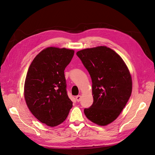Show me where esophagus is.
<instances>
[{"instance_id": "obj_1", "label": "esophagus", "mask_w": 155, "mask_h": 155, "mask_svg": "<svg viewBox=\"0 0 155 155\" xmlns=\"http://www.w3.org/2000/svg\"><path fill=\"white\" fill-rule=\"evenodd\" d=\"M81 96L80 95H78V96H76V101H78V102H79V101L81 100Z\"/></svg>"}]
</instances>
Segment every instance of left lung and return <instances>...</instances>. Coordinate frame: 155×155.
<instances>
[{"mask_svg":"<svg viewBox=\"0 0 155 155\" xmlns=\"http://www.w3.org/2000/svg\"><path fill=\"white\" fill-rule=\"evenodd\" d=\"M90 74L94 101L84 109L87 118L97 125L112 123L120 114L132 92V79L120 56L107 46L76 53Z\"/></svg>","mask_w":155,"mask_h":155,"instance_id":"obj_1","label":"left lung"}]
</instances>
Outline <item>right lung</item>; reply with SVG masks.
<instances>
[{
  "mask_svg": "<svg viewBox=\"0 0 155 155\" xmlns=\"http://www.w3.org/2000/svg\"><path fill=\"white\" fill-rule=\"evenodd\" d=\"M74 54L73 50L46 48L36 55L28 70L25 83L27 106L37 120L50 127L63 123L72 107L64 70Z\"/></svg>",
  "mask_w": 155,
  "mask_h": 155,
  "instance_id": "add662e5",
  "label": "right lung"
}]
</instances>
